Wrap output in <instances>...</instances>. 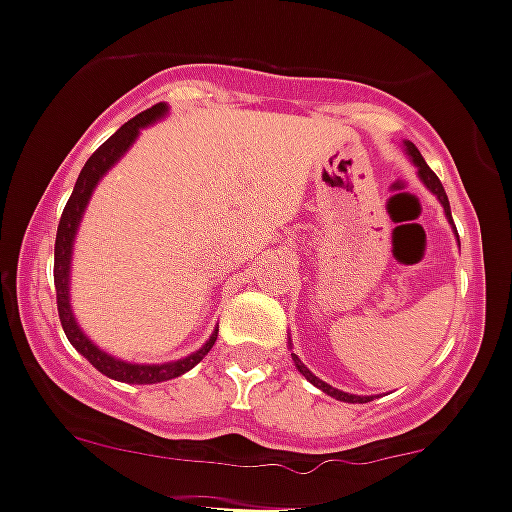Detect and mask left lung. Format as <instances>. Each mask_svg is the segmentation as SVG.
Masks as SVG:
<instances>
[{
    "mask_svg": "<svg viewBox=\"0 0 512 512\" xmlns=\"http://www.w3.org/2000/svg\"><path fill=\"white\" fill-rule=\"evenodd\" d=\"M406 151H408V156H411V159H413V164L418 166V176H421V179H423V184H426L428 189L433 191L435 196H438L440 204H443V209H445V216H448V219H450V204H448V196H445V189H443V184H440V179L433 174V171H430V166L426 164V159H423V156H421V151H418L416 146L411 144V141H406ZM291 356H293V363H296L298 371H301L303 376H306V381H311L313 386L321 388L323 393H328V396L336 398V401H346V403H368V401H373V396H351V393H343V391H338V388L328 386V383H323L321 378H316L311 371H308L306 366H303L301 358H298L296 353H291Z\"/></svg>",
    "mask_w": 512,
    "mask_h": 512,
    "instance_id": "8db88e82",
    "label": "left lung"
}]
</instances>
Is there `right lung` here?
I'll return each instance as SVG.
<instances>
[{
	"mask_svg": "<svg viewBox=\"0 0 512 512\" xmlns=\"http://www.w3.org/2000/svg\"><path fill=\"white\" fill-rule=\"evenodd\" d=\"M164 111H166L164 104H156L151 106V109L136 114L134 119L126 121L114 136H109V139H106L104 144L89 156L82 174H79L77 184H74L72 196H69L67 206H64L62 211V219H59V229H57V244H54V288H57V311H59V321H62L64 333H67L69 343L82 353L96 371H101L104 376L114 378V381H121V383H161L191 371V368H194L196 363L211 351V346L216 343V333H219L214 331V336L206 341V346L199 348L196 353H191L189 358H181V361H174V363H164V366H139V363H124L119 361V358H111L106 356L104 351H99V348L84 336L82 328L77 326V321H74L72 316V308H69V258H72V241H74V234H77L79 221H82L86 201H89L96 181L106 174V169H109L111 164H116L119 156L134 144L141 126L156 121Z\"/></svg>",
	"mask_w": 512,
	"mask_h": 512,
	"instance_id": "obj_1",
	"label": "right lung"
}]
</instances>
